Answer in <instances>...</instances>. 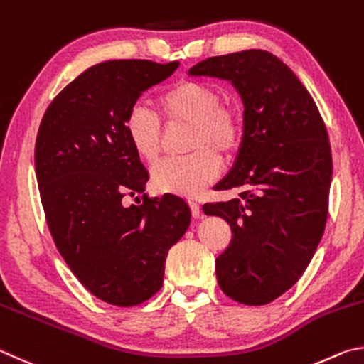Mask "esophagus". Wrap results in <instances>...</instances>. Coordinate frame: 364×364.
I'll return each mask as SVG.
<instances>
[{"instance_id": "obj_1", "label": "esophagus", "mask_w": 364, "mask_h": 364, "mask_svg": "<svg viewBox=\"0 0 364 364\" xmlns=\"http://www.w3.org/2000/svg\"><path fill=\"white\" fill-rule=\"evenodd\" d=\"M188 205H190V209H192V215L193 218H200V214H201V206H200V203H196V201H188Z\"/></svg>"}]
</instances>
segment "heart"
Returning <instances> with one entry per match:
<instances>
[{"mask_svg": "<svg viewBox=\"0 0 364 364\" xmlns=\"http://www.w3.org/2000/svg\"><path fill=\"white\" fill-rule=\"evenodd\" d=\"M168 123H192L187 156L168 158L151 171L153 182L163 192L183 196L200 195L220 172L219 155H228L238 144L240 126L230 108L211 85L178 81L158 97ZM126 134L134 151L155 161L161 150V121L144 104L134 105L126 118Z\"/></svg>", "mask_w": 364, "mask_h": 364, "instance_id": "1", "label": "heart"}]
</instances>
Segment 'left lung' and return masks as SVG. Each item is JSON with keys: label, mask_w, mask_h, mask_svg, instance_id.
<instances>
[{"label": "left lung", "mask_w": 364, "mask_h": 364, "mask_svg": "<svg viewBox=\"0 0 364 364\" xmlns=\"http://www.w3.org/2000/svg\"><path fill=\"white\" fill-rule=\"evenodd\" d=\"M190 76L227 80L243 102V136L218 183L238 198L205 205L232 228L215 259L220 289L245 305H265L297 283L323 237L333 158L315 100L292 70L262 49L209 57Z\"/></svg>", "instance_id": "obj_1"}]
</instances>
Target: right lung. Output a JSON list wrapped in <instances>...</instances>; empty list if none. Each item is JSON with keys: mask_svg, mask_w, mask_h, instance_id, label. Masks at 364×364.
I'll use <instances>...</instances> for the list:
<instances>
[{"mask_svg": "<svg viewBox=\"0 0 364 364\" xmlns=\"http://www.w3.org/2000/svg\"><path fill=\"white\" fill-rule=\"evenodd\" d=\"M177 67L97 63L57 95L38 131L36 181L57 250L89 292L118 307L159 291L168 251L192 219L187 203L169 193L123 205L124 193H144L150 177L127 139V113Z\"/></svg>", "mask_w": 364, "mask_h": 364, "instance_id": "add662e5", "label": "right lung"}]
</instances>
